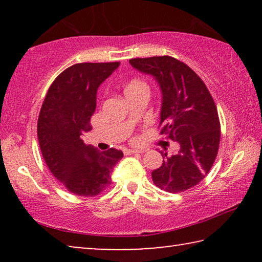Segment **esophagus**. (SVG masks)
Here are the masks:
<instances>
[{
    "label": "esophagus",
    "mask_w": 262,
    "mask_h": 262,
    "mask_svg": "<svg viewBox=\"0 0 262 262\" xmlns=\"http://www.w3.org/2000/svg\"><path fill=\"white\" fill-rule=\"evenodd\" d=\"M145 149H128L126 150L127 155H133V154H143Z\"/></svg>",
    "instance_id": "obj_1"
}]
</instances>
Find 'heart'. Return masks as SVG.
<instances>
[{
  "instance_id": "b5f03b06",
  "label": "heart",
  "mask_w": 262,
  "mask_h": 262,
  "mask_svg": "<svg viewBox=\"0 0 262 262\" xmlns=\"http://www.w3.org/2000/svg\"><path fill=\"white\" fill-rule=\"evenodd\" d=\"M147 89V85L144 83H142L141 81H137V79H134V81H130L127 84V86L125 89V95L128 94V92L135 91V90H140V89Z\"/></svg>"
}]
</instances>
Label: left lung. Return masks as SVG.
Here are the masks:
<instances>
[{
	"label": "left lung",
	"instance_id": "left-lung-1",
	"mask_svg": "<svg viewBox=\"0 0 262 262\" xmlns=\"http://www.w3.org/2000/svg\"><path fill=\"white\" fill-rule=\"evenodd\" d=\"M129 63L158 82L161 134L180 147L172 156L161 152L163 164L152 171L154 184L168 193L194 187L210 171L220 147V119L209 90L194 70L172 56L137 57Z\"/></svg>",
	"mask_w": 262,
	"mask_h": 262
}]
</instances>
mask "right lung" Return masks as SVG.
<instances>
[{"instance_id": "obj_1", "label": "right lung", "mask_w": 262, "mask_h": 262, "mask_svg": "<svg viewBox=\"0 0 262 262\" xmlns=\"http://www.w3.org/2000/svg\"><path fill=\"white\" fill-rule=\"evenodd\" d=\"M119 64L84 62L63 70L48 89L39 113L42 157L52 174L79 196H96L107 188L113 167L123 157L121 150L99 151L81 137L92 129L97 90Z\"/></svg>"}]
</instances>
